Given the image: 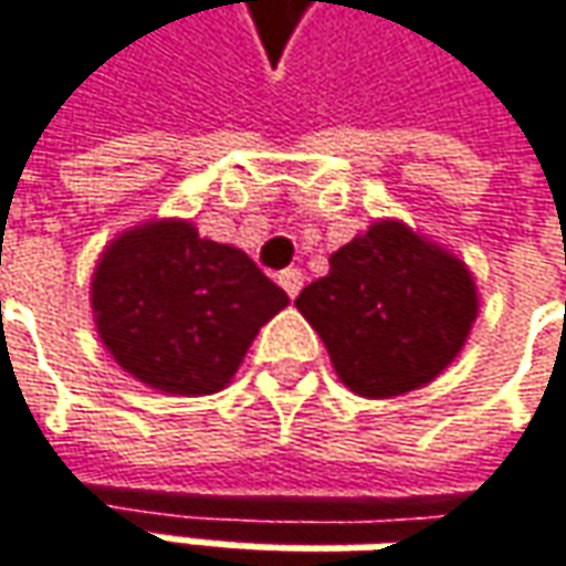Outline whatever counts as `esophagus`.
<instances>
[{"label": "esophagus", "mask_w": 566, "mask_h": 566, "mask_svg": "<svg viewBox=\"0 0 566 566\" xmlns=\"http://www.w3.org/2000/svg\"><path fill=\"white\" fill-rule=\"evenodd\" d=\"M279 284L284 287V294L294 301L297 294H301V287H303V275H301V269H284V272H279Z\"/></svg>", "instance_id": "esophagus-1"}]
</instances>
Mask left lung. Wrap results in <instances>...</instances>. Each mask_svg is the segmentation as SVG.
Instances as JSON below:
<instances>
[{"label":"left lung","mask_w":566,"mask_h":566,"mask_svg":"<svg viewBox=\"0 0 566 566\" xmlns=\"http://www.w3.org/2000/svg\"><path fill=\"white\" fill-rule=\"evenodd\" d=\"M338 379L360 398H398L448 369L479 313L467 263L398 219L373 222L328 256L297 297Z\"/></svg>","instance_id":"left-lung-1"}]
</instances>
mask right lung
<instances>
[{"mask_svg": "<svg viewBox=\"0 0 566 566\" xmlns=\"http://www.w3.org/2000/svg\"><path fill=\"white\" fill-rule=\"evenodd\" d=\"M90 306L125 373L156 391L197 398L234 379L287 294L244 250L200 238L185 219H156L103 250Z\"/></svg>", "mask_w": 566, "mask_h": 566, "instance_id": "right-lung-1", "label": "right lung"}]
</instances>
